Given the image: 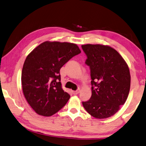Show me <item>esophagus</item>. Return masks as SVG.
I'll return each instance as SVG.
<instances>
[{
  "instance_id": "34e87169",
  "label": "esophagus",
  "mask_w": 146,
  "mask_h": 146,
  "mask_svg": "<svg viewBox=\"0 0 146 146\" xmlns=\"http://www.w3.org/2000/svg\"><path fill=\"white\" fill-rule=\"evenodd\" d=\"M80 89H78V90H75V91H73V94H75V95H77V94H78L80 93Z\"/></svg>"
}]
</instances>
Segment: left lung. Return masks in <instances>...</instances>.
<instances>
[{"label":"left lung","mask_w":146,"mask_h":146,"mask_svg":"<svg viewBox=\"0 0 146 146\" xmlns=\"http://www.w3.org/2000/svg\"><path fill=\"white\" fill-rule=\"evenodd\" d=\"M90 66L92 96L82 102L92 116L105 119L112 116L125 103L130 90L131 75L126 62L117 50L100 44L82 45Z\"/></svg>","instance_id":"8db88e82"}]
</instances>
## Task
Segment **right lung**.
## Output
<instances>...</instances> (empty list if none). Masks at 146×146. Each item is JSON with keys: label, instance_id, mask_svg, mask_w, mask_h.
<instances>
[{"label": "right lung", "instance_id": "1", "mask_svg": "<svg viewBox=\"0 0 146 146\" xmlns=\"http://www.w3.org/2000/svg\"><path fill=\"white\" fill-rule=\"evenodd\" d=\"M80 52L75 43L47 41L28 55L22 69V88L28 103L37 114L50 116L68 102L70 96L62 89L60 70Z\"/></svg>", "mask_w": 146, "mask_h": 146}]
</instances>
